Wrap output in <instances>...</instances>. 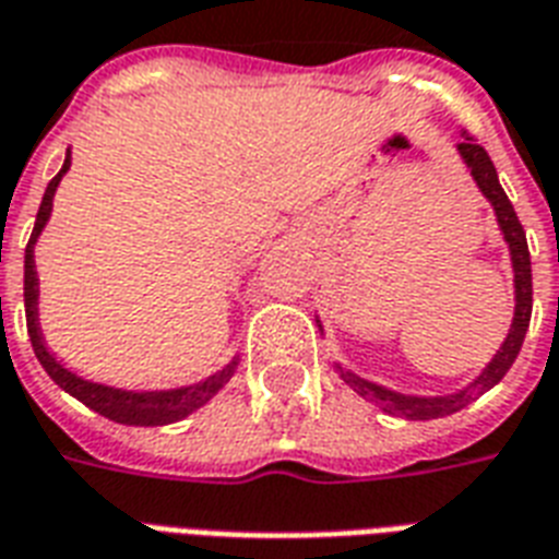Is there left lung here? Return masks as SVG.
<instances>
[{
  "mask_svg": "<svg viewBox=\"0 0 559 559\" xmlns=\"http://www.w3.org/2000/svg\"><path fill=\"white\" fill-rule=\"evenodd\" d=\"M463 143H457L460 160L466 164L468 176L475 181V187L480 190V195L492 204V213H496L498 231L504 237L507 251H510V266H513V296H516V308H513V322H510V331H507L504 343L498 348L492 360H489L475 381H468L466 386H460L454 393L445 395H413V393H399V390H390L378 381H369V378H360L357 372L346 369L343 364H334L340 378L355 390L360 399L378 404L383 413L390 416H399V419L411 421H425V419H442V416H451V413L463 411L466 404H472L478 395H484L487 390H492L501 378L507 374V369L513 366V360L522 352V343H525L527 325H531V308H534V281H531V251H527L525 228L519 223L513 204L507 199L504 187L498 185V173L489 155L484 152V146H478L475 140L463 134ZM317 325L325 336V328H322V319L317 317Z\"/></svg>",
  "mask_w": 559,
  "mask_h": 559,
  "instance_id": "left-lung-1",
  "label": "left lung"
}]
</instances>
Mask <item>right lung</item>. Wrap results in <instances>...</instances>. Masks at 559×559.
<instances>
[{"label":"right lung","instance_id":"1","mask_svg":"<svg viewBox=\"0 0 559 559\" xmlns=\"http://www.w3.org/2000/svg\"><path fill=\"white\" fill-rule=\"evenodd\" d=\"M72 164L70 148L63 157L61 173L49 181L46 193H43L40 211L34 219L32 240L25 246V278H23V296H25V325H28V336H32V348L40 366L49 372L63 393H70L72 399H79L81 404H87L91 411L99 416L119 425H138V428H157V425H173V421L187 419L190 413L211 402L213 395L223 390L225 383L231 381V374L237 372L240 355H234L219 372L207 374L202 381L187 383V386H169V390H122V386H110V383L91 381V378H81L79 372H72L49 352L46 346V336L40 331V278H37V266H34V246L40 240L43 228L52 216V199L55 190L61 185V178L67 176V169Z\"/></svg>","mask_w":559,"mask_h":559}]
</instances>
